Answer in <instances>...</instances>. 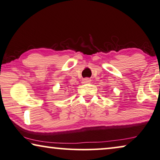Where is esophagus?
<instances>
[{"label":"esophagus","mask_w":160,"mask_h":160,"mask_svg":"<svg viewBox=\"0 0 160 160\" xmlns=\"http://www.w3.org/2000/svg\"><path fill=\"white\" fill-rule=\"evenodd\" d=\"M91 82V80L89 79V78H85V79H83L82 80V82L85 83V84H86V83H89Z\"/></svg>","instance_id":"esophagus-1"}]
</instances>
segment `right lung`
I'll list each match as a JSON object with an SVG mask.
<instances>
[{"instance_id": "add662e5", "label": "right lung", "mask_w": 160, "mask_h": 160, "mask_svg": "<svg viewBox=\"0 0 160 160\" xmlns=\"http://www.w3.org/2000/svg\"><path fill=\"white\" fill-rule=\"evenodd\" d=\"M66 91H67V90H66Z\"/></svg>"}]
</instances>
